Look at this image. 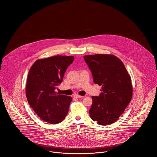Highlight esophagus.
Returning <instances> with one entry per match:
<instances>
[{"label": "esophagus", "mask_w": 157, "mask_h": 157, "mask_svg": "<svg viewBox=\"0 0 157 157\" xmlns=\"http://www.w3.org/2000/svg\"><path fill=\"white\" fill-rule=\"evenodd\" d=\"M83 97L81 95H77V94H75L74 95V98H80Z\"/></svg>", "instance_id": "obj_1"}]
</instances>
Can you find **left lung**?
<instances>
[{
	"mask_svg": "<svg viewBox=\"0 0 157 157\" xmlns=\"http://www.w3.org/2000/svg\"><path fill=\"white\" fill-rule=\"evenodd\" d=\"M93 76L94 82L102 86L98 97H92L91 119L101 125L114 123L124 112L132 96L131 76L123 62L110 54L83 56Z\"/></svg>",
	"mask_w": 157,
	"mask_h": 157,
	"instance_id": "8db88e82",
	"label": "left lung"
}]
</instances>
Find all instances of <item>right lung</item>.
Instances as JSON below:
<instances>
[{"instance_id":"add662e5","label":"right lung","mask_w":157,"mask_h":157,"mask_svg":"<svg viewBox=\"0 0 157 157\" xmlns=\"http://www.w3.org/2000/svg\"><path fill=\"white\" fill-rule=\"evenodd\" d=\"M74 60L72 56L57 55L37 59L30 67L26 98L37 116L46 122L59 123L67 115L72 97L59 94L55 90Z\"/></svg>"}]
</instances>
